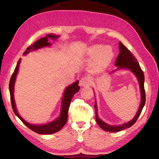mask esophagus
<instances>
[{"instance_id":"34e87169","label":"esophagus","mask_w":159,"mask_h":159,"mask_svg":"<svg viewBox=\"0 0 159 159\" xmlns=\"http://www.w3.org/2000/svg\"><path fill=\"white\" fill-rule=\"evenodd\" d=\"M91 84V80L89 77H83L80 81V86H89Z\"/></svg>"}]
</instances>
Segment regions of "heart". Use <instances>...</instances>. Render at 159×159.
Masks as SVG:
<instances>
[{
  "instance_id": "heart-1",
  "label": "heart",
  "mask_w": 159,
  "mask_h": 159,
  "mask_svg": "<svg viewBox=\"0 0 159 159\" xmlns=\"http://www.w3.org/2000/svg\"><path fill=\"white\" fill-rule=\"evenodd\" d=\"M88 54L91 57L95 56L93 67L96 70H102L107 67L114 56L113 49L110 46L103 47L99 44L91 46Z\"/></svg>"
}]
</instances>
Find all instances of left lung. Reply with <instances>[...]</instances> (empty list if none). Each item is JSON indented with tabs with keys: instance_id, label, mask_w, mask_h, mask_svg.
<instances>
[{
	"instance_id": "1",
	"label": "left lung",
	"mask_w": 159,
	"mask_h": 159,
	"mask_svg": "<svg viewBox=\"0 0 159 159\" xmlns=\"http://www.w3.org/2000/svg\"><path fill=\"white\" fill-rule=\"evenodd\" d=\"M119 50L120 52L117 56V58L115 60V66L118 67V69H127L131 70L133 73L135 75L137 78L139 85H140L141 89V104L139 106L138 111L134 117L126 123H123L120 125L113 126L109 125L105 123L103 121H102L98 115V109H97V104L96 102L94 105L95 109V119L96 122L98 124V125L105 131L115 133L121 131L125 129L131 127L137 121V119L139 118V115L141 113L143 108L144 105L145 104L146 96H145V88H144V82H145V75H144L143 71L141 70L140 66H139L137 60L135 58V57L132 53L122 43L119 42Z\"/></svg>"
}]
</instances>
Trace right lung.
<instances>
[{
	"label": "right lung",
	"mask_w": 159,
	"mask_h": 159,
	"mask_svg": "<svg viewBox=\"0 0 159 159\" xmlns=\"http://www.w3.org/2000/svg\"><path fill=\"white\" fill-rule=\"evenodd\" d=\"M51 38V39H56L58 38V36H56L54 34H48L46 37L40 38V40H37L33 44L30 45L29 47L27 48L26 51L24 52V55L28 54L30 51L35 50L37 49L45 47V46H50L51 44L48 42V38ZM20 58L19 59L17 65L16 66L15 69L13 72V74L11 76L10 80V83H9V91H10V95H11V104L12 107L13 109L14 113H15L16 116L20 119L22 122L25 125L31 129L32 131H34L38 134H50L55 133L57 131H59L61 129H62L64 126V125L67 122V119H68V109L70 107V104L71 101L73 98L75 93H76L80 90V86L78 85L79 81H77L73 83L72 84L70 85L68 87L66 88L64 91V93L63 95V98H62L61 102V112L59 117L57 119L50 122L49 123H46L44 125H32L28 123L26 121H25L17 112V110L15 106V103H14V83H15L16 77L18 74L19 66L20 64Z\"/></svg>",
	"instance_id": "right-lung-1"
}]
</instances>
